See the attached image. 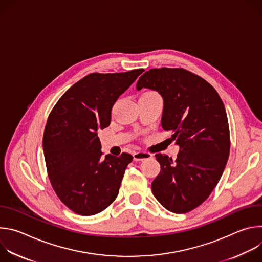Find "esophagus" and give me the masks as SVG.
I'll use <instances>...</instances> for the list:
<instances>
[{
    "label": "esophagus",
    "mask_w": 262,
    "mask_h": 262,
    "mask_svg": "<svg viewBox=\"0 0 262 262\" xmlns=\"http://www.w3.org/2000/svg\"><path fill=\"white\" fill-rule=\"evenodd\" d=\"M150 158H152V155L148 154V152H144V151H138V152L134 154V161H136V162L147 160Z\"/></svg>",
    "instance_id": "esophagus-1"
}]
</instances>
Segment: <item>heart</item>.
Wrapping results in <instances>:
<instances>
[{"instance_id": "heart-1", "label": "heart", "mask_w": 262, "mask_h": 262, "mask_svg": "<svg viewBox=\"0 0 262 262\" xmlns=\"http://www.w3.org/2000/svg\"><path fill=\"white\" fill-rule=\"evenodd\" d=\"M143 95H157V93H155V92H147V93H145Z\"/></svg>"}]
</instances>
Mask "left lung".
Returning a JSON list of instances; mask_svg holds the SVG:
<instances>
[{
    "mask_svg": "<svg viewBox=\"0 0 262 262\" xmlns=\"http://www.w3.org/2000/svg\"><path fill=\"white\" fill-rule=\"evenodd\" d=\"M164 100L162 127L179 146L175 161L156 155L161 172L151 183L158 201L168 210L185 213L202 204L217 184L230 151L225 106L214 88L182 68H154L137 83Z\"/></svg>",
    "mask_w": 262,
    "mask_h": 262,
    "instance_id": "obj_1",
    "label": "left lung"
}]
</instances>
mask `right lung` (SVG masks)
I'll return each mask as SVG.
<instances>
[{"instance_id":"1","label":"right lung","mask_w":262,"mask_h":262,"mask_svg":"<svg viewBox=\"0 0 262 262\" xmlns=\"http://www.w3.org/2000/svg\"><path fill=\"white\" fill-rule=\"evenodd\" d=\"M142 72L88 74L51 112L42 141L48 174L60 200L76 213L96 214L118 195L133 157L103 158L97 132L110 125L112 107Z\"/></svg>"}]
</instances>
